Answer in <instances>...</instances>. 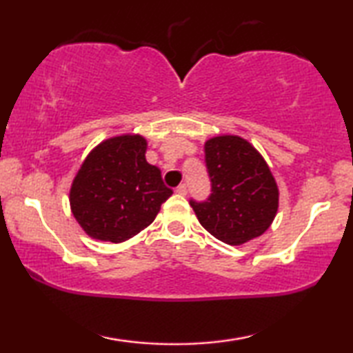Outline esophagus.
Listing matches in <instances>:
<instances>
[{"mask_svg":"<svg viewBox=\"0 0 353 353\" xmlns=\"http://www.w3.org/2000/svg\"><path fill=\"white\" fill-rule=\"evenodd\" d=\"M176 193H177V194H181V196H185V194H187V185H185V183L179 185L177 190H176Z\"/></svg>","mask_w":353,"mask_h":353,"instance_id":"1","label":"esophagus"}]
</instances>
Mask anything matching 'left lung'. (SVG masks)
I'll list each match as a JSON object with an SVG mask.
<instances>
[{
    "label": "left lung",
    "instance_id": "left-lung-1",
    "mask_svg": "<svg viewBox=\"0 0 353 353\" xmlns=\"http://www.w3.org/2000/svg\"><path fill=\"white\" fill-rule=\"evenodd\" d=\"M212 194L190 204L208 234L230 246L261 236L279 210V187L263 155L238 135H218L204 145Z\"/></svg>",
    "mask_w": 353,
    "mask_h": 353
}]
</instances>
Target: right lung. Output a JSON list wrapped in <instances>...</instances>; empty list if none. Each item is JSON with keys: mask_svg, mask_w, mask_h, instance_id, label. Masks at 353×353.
<instances>
[{"mask_svg": "<svg viewBox=\"0 0 353 353\" xmlns=\"http://www.w3.org/2000/svg\"><path fill=\"white\" fill-rule=\"evenodd\" d=\"M140 134L110 137L94 146L71 182L70 208L85 234L123 243L152 223L172 191L157 166L146 162Z\"/></svg>", "mask_w": 353, "mask_h": 353, "instance_id": "right-lung-1", "label": "right lung"}]
</instances>
